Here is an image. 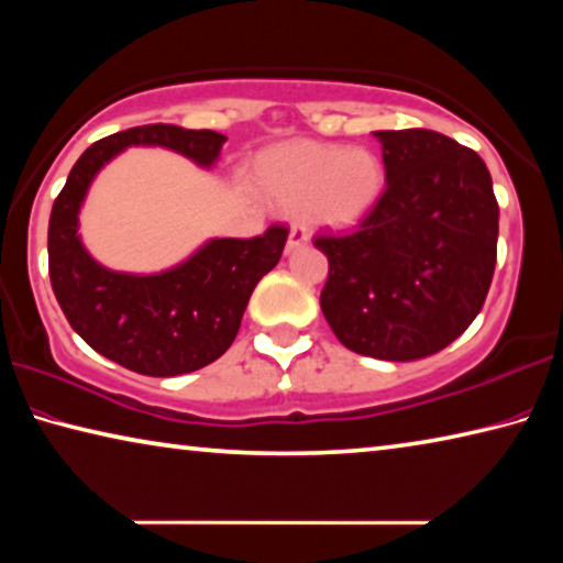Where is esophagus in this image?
I'll return each mask as SVG.
<instances>
[{"label":"esophagus","instance_id":"obj_1","mask_svg":"<svg viewBox=\"0 0 563 563\" xmlns=\"http://www.w3.org/2000/svg\"><path fill=\"white\" fill-rule=\"evenodd\" d=\"M308 243V235L302 233L300 228H290V235H288V245H285V253H296L298 247H302Z\"/></svg>","mask_w":563,"mask_h":563}]
</instances>
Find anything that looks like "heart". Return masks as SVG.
I'll list each match as a JSON object with an SVG mask.
<instances>
[{
	"label": "heart",
	"instance_id": "1",
	"mask_svg": "<svg viewBox=\"0 0 563 563\" xmlns=\"http://www.w3.org/2000/svg\"><path fill=\"white\" fill-rule=\"evenodd\" d=\"M267 200L298 210L308 230H351L371 216L383 187V159L363 147L298 140L267 150L255 163Z\"/></svg>",
	"mask_w": 563,
	"mask_h": 563
}]
</instances>
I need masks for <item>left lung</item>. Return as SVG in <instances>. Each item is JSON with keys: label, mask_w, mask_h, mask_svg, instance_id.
Segmentation results:
<instances>
[{"label": "left lung", "mask_w": 563, "mask_h": 563, "mask_svg": "<svg viewBox=\"0 0 563 563\" xmlns=\"http://www.w3.org/2000/svg\"><path fill=\"white\" fill-rule=\"evenodd\" d=\"M386 192L361 228L318 238L320 310L347 351L418 361L456 341L484 308L498 202L474 150L433 130H378Z\"/></svg>", "instance_id": "1"}]
</instances>
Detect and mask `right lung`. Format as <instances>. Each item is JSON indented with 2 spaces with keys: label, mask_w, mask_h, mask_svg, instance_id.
Wrapping results in <instances>:
<instances>
[{
  "label": "right lung",
  "mask_w": 563,
  "mask_h": 563,
  "mask_svg": "<svg viewBox=\"0 0 563 563\" xmlns=\"http://www.w3.org/2000/svg\"><path fill=\"white\" fill-rule=\"evenodd\" d=\"M225 140L175 124L114 132L85 150L52 205L49 280L62 313L92 351L142 376H183L218 361L235 341L255 285L278 265L288 230L210 238L167 271L122 273L89 255L77 233L79 210L100 169L128 147H165L210 169Z\"/></svg>",
  "instance_id": "right-lung-1"
}]
</instances>
